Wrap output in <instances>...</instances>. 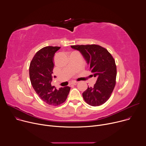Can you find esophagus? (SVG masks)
<instances>
[{
	"label": "esophagus",
	"instance_id": "34e87169",
	"mask_svg": "<svg viewBox=\"0 0 146 146\" xmlns=\"http://www.w3.org/2000/svg\"><path fill=\"white\" fill-rule=\"evenodd\" d=\"M77 82H76V81H75V82H72V85H74V86H76V85H77Z\"/></svg>",
	"mask_w": 146,
	"mask_h": 146
}]
</instances>
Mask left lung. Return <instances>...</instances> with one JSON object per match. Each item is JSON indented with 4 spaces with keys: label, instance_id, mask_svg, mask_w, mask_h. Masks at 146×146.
<instances>
[{
    "label": "left lung",
    "instance_id": "left-lung-1",
    "mask_svg": "<svg viewBox=\"0 0 146 146\" xmlns=\"http://www.w3.org/2000/svg\"><path fill=\"white\" fill-rule=\"evenodd\" d=\"M78 50L90 65L89 70L97 77L93 87H88L82 96L87 103L98 106L110 97L116 84L117 67L114 58L105 48L96 44L71 46Z\"/></svg>",
    "mask_w": 146,
    "mask_h": 146
}]
</instances>
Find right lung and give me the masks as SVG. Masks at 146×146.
I'll return each mask as SVG.
<instances>
[{
  "label": "right lung",
  "mask_w": 146,
  "mask_h": 146,
  "mask_svg": "<svg viewBox=\"0 0 146 146\" xmlns=\"http://www.w3.org/2000/svg\"><path fill=\"white\" fill-rule=\"evenodd\" d=\"M60 48L47 46L40 49L33 56L29 66L30 80L35 92L42 100L54 106L65 102L70 90L68 86L56 90L51 84L54 54Z\"/></svg>",
  "instance_id": "right-lung-1"
}]
</instances>
